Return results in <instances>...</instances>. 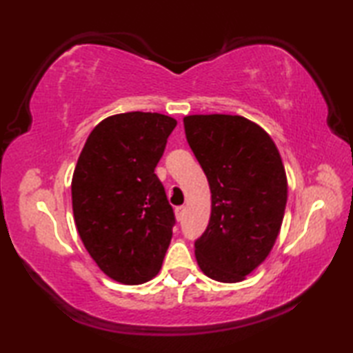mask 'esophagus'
Masks as SVG:
<instances>
[{"label": "esophagus", "mask_w": 353, "mask_h": 353, "mask_svg": "<svg viewBox=\"0 0 353 353\" xmlns=\"http://www.w3.org/2000/svg\"><path fill=\"white\" fill-rule=\"evenodd\" d=\"M174 213H176V219L179 221V223H181V221H183V218H185V213H187V208H185V207H176Z\"/></svg>", "instance_id": "esophagus-1"}]
</instances>
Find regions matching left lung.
I'll list each match as a JSON object with an SVG mask.
<instances>
[{
	"mask_svg": "<svg viewBox=\"0 0 353 353\" xmlns=\"http://www.w3.org/2000/svg\"><path fill=\"white\" fill-rule=\"evenodd\" d=\"M183 128L212 193L196 260L216 282H241L270 255L283 223L288 181L282 157L270 134L240 115H187Z\"/></svg>",
	"mask_w": 353,
	"mask_h": 353,
	"instance_id": "1",
	"label": "left lung"
}]
</instances>
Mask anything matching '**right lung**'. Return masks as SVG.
I'll return each mask as SVG.
<instances>
[{"label":"right lung","instance_id":"right-lung-1","mask_svg":"<svg viewBox=\"0 0 353 353\" xmlns=\"http://www.w3.org/2000/svg\"><path fill=\"white\" fill-rule=\"evenodd\" d=\"M177 121L151 112L104 118L87 137L71 181L74 223L105 276L141 285L157 276L174 213L155 176Z\"/></svg>","mask_w":353,"mask_h":353}]
</instances>
